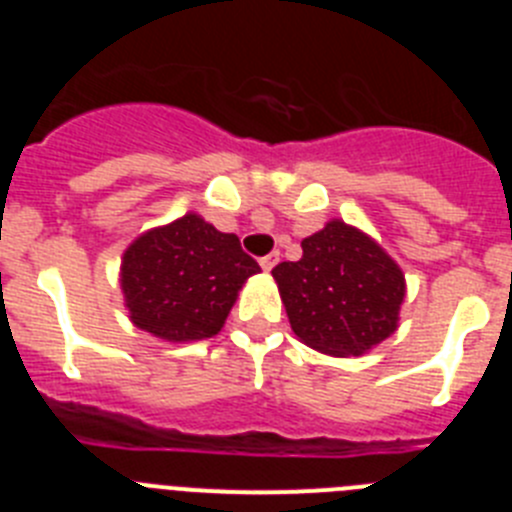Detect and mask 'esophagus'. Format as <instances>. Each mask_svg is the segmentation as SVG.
Masks as SVG:
<instances>
[{"mask_svg":"<svg viewBox=\"0 0 512 512\" xmlns=\"http://www.w3.org/2000/svg\"><path fill=\"white\" fill-rule=\"evenodd\" d=\"M277 261H279V253H269V256H264L259 264H261V269H264V271H271L274 266H277Z\"/></svg>","mask_w":512,"mask_h":512,"instance_id":"obj_1","label":"esophagus"}]
</instances>
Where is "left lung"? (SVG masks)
Listing matches in <instances>:
<instances>
[{"label": "left lung", "mask_w": 512, "mask_h": 512, "mask_svg": "<svg viewBox=\"0 0 512 512\" xmlns=\"http://www.w3.org/2000/svg\"><path fill=\"white\" fill-rule=\"evenodd\" d=\"M295 336L330 356H361L392 336L405 300L402 269L343 220L302 241L300 261L271 269Z\"/></svg>", "instance_id": "1"}]
</instances>
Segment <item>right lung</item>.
<instances>
[{
	"label": "right lung",
	"mask_w": 512,
	"mask_h": 512,
	"mask_svg": "<svg viewBox=\"0 0 512 512\" xmlns=\"http://www.w3.org/2000/svg\"><path fill=\"white\" fill-rule=\"evenodd\" d=\"M259 271L238 235L189 212L130 243L120 287L140 330L171 343L202 341L220 333L238 289Z\"/></svg>",
	"instance_id": "right-lung-1"
}]
</instances>
